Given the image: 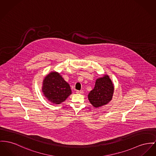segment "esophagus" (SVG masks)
<instances>
[{"label": "esophagus", "instance_id": "esophagus-1", "mask_svg": "<svg viewBox=\"0 0 156 156\" xmlns=\"http://www.w3.org/2000/svg\"><path fill=\"white\" fill-rule=\"evenodd\" d=\"M83 93V90H77V91H76V94H82Z\"/></svg>", "mask_w": 156, "mask_h": 156}]
</instances>
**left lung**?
<instances>
[{
  "instance_id": "left-lung-1",
  "label": "left lung",
  "mask_w": 156,
  "mask_h": 156,
  "mask_svg": "<svg viewBox=\"0 0 156 156\" xmlns=\"http://www.w3.org/2000/svg\"><path fill=\"white\" fill-rule=\"evenodd\" d=\"M114 87L108 75L96 79L94 89L88 94V99L94 107L99 108L108 104L112 99Z\"/></svg>"
}]
</instances>
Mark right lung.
Listing matches in <instances>:
<instances>
[{"label": "right lung", "mask_w": 156, "mask_h": 156, "mask_svg": "<svg viewBox=\"0 0 156 156\" xmlns=\"http://www.w3.org/2000/svg\"><path fill=\"white\" fill-rule=\"evenodd\" d=\"M42 91L48 101L57 105L64 102L72 94L70 85L56 72H52L45 77Z\"/></svg>", "instance_id": "obj_1"}]
</instances>
